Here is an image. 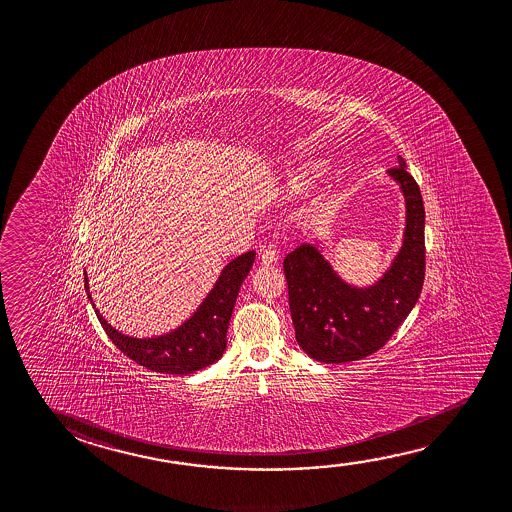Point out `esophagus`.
Masks as SVG:
<instances>
[{
	"instance_id": "esophagus-1",
	"label": "esophagus",
	"mask_w": 512,
	"mask_h": 512,
	"mask_svg": "<svg viewBox=\"0 0 512 512\" xmlns=\"http://www.w3.org/2000/svg\"><path fill=\"white\" fill-rule=\"evenodd\" d=\"M277 250L273 248V246H268V248H264L262 252H260V262L262 264H266V266H269V264H275L277 262Z\"/></svg>"
}]
</instances>
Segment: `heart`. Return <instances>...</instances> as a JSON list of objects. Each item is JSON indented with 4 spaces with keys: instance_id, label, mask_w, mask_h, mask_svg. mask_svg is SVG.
Wrapping results in <instances>:
<instances>
[{
    "instance_id": "obj_1",
    "label": "heart",
    "mask_w": 512,
    "mask_h": 512,
    "mask_svg": "<svg viewBox=\"0 0 512 512\" xmlns=\"http://www.w3.org/2000/svg\"><path fill=\"white\" fill-rule=\"evenodd\" d=\"M323 173H325L323 160H309L291 171V175L285 178V182L282 184V193L289 194V196L303 194L310 185L319 180V176Z\"/></svg>"
}]
</instances>
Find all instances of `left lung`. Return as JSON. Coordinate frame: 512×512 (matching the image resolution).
<instances>
[{
    "label": "left lung",
    "mask_w": 512,
    "mask_h": 512,
    "mask_svg": "<svg viewBox=\"0 0 512 512\" xmlns=\"http://www.w3.org/2000/svg\"><path fill=\"white\" fill-rule=\"evenodd\" d=\"M398 164L389 176L402 187L407 225L402 250L377 284H346L314 244H302L284 259L296 341L314 361L344 364L378 352L418 302L425 280V207L402 157Z\"/></svg>",
    "instance_id": "8db88e82"
}]
</instances>
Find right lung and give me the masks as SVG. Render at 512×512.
Wrapping results in <instances>:
<instances>
[{
	"mask_svg": "<svg viewBox=\"0 0 512 512\" xmlns=\"http://www.w3.org/2000/svg\"><path fill=\"white\" fill-rule=\"evenodd\" d=\"M253 260L255 252H246L237 259L230 260L221 271L209 296L203 300L193 316L184 325L164 336L150 339L125 336L116 328L110 327L93 303L94 312L110 341L139 366L169 375H189L214 364L225 352L227 330L235 300L244 278L248 277L252 269ZM85 291L89 293L87 273ZM89 300L93 302L91 294Z\"/></svg>",
	"mask_w": 512,
	"mask_h": 512,
	"instance_id": "right-lung-1",
	"label": "right lung"
}]
</instances>
